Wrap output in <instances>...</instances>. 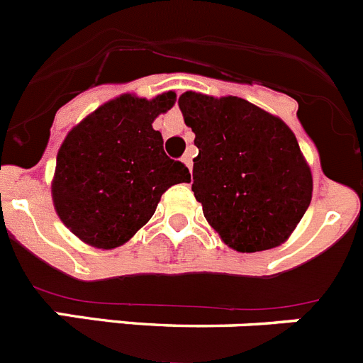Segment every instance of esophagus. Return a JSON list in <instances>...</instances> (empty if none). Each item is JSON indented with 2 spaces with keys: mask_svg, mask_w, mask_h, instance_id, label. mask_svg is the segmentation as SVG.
Returning a JSON list of instances; mask_svg holds the SVG:
<instances>
[{
  "mask_svg": "<svg viewBox=\"0 0 363 363\" xmlns=\"http://www.w3.org/2000/svg\"><path fill=\"white\" fill-rule=\"evenodd\" d=\"M182 162H184L189 168V172H191V164H194V162H191V153H184V155H182Z\"/></svg>",
  "mask_w": 363,
  "mask_h": 363,
  "instance_id": "esophagus-1",
  "label": "esophagus"
}]
</instances>
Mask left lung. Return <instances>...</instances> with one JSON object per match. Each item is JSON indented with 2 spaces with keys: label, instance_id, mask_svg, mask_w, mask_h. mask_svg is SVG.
<instances>
[{
  "label": "left lung",
  "instance_id": "8db88e82",
  "mask_svg": "<svg viewBox=\"0 0 363 363\" xmlns=\"http://www.w3.org/2000/svg\"><path fill=\"white\" fill-rule=\"evenodd\" d=\"M179 108L195 133L194 191L222 242L240 253L291 237L313 197V175L291 128L235 96L184 92Z\"/></svg>",
  "mask_w": 363,
  "mask_h": 363
}]
</instances>
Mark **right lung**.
Wrapping results in <instances>:
<instances>
[{
    "mask_svg": "<svg viewBox=\"0 0 363 363\" xmlns=\"http://www.w3.org/2000/svg\"><path fill=\"white\" fill-rule=\"evenodd\" d=\"M175 97L123 94L67 133L55 159L52 201L84 244L123 246L152 218L169 186L189 182L188 168L166 155L161 132L152 126Z\"/></svg>",
    "mask_w": 363,
    "mask_h": 363,
    "instance_id": "right-lung-1",
    "label": "right lung"
}]
</instances>
